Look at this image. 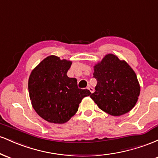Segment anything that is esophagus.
<instances>
[{
  "instance_id": "obj_1",
  "label": "esophagus",
  "mask_w": 158,
  "mask_h": 158,
  "mask_svg": "<svg viewBox=\"0 0 158 158\" xmlns=\"http://www.w3.org/2000/svg\"><path fill=\"white\" fill-rule=\"evenodd\" d=\"M88 89L90 90V93H93L94 90V88H92V87H90V86H88Z\"/></svg>"
}]
</instances>
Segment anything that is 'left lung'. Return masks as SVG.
<instances>
[{
    "mask_svg": "<svg viewBox=\"0 0 158 158\" xmlns=\"http://www.w3.org/2000/svg\"><path fill=\"white\" fill-rule=\"evenodd\" d=\"M97 84L90 96L101 110L111 116H121L135 106L140 86L135 72L125 60L109 53L94 66Z\"/></svg>",
    "mask_w": 158,
    "mask_h": 158,
    "instance_id": "obj_1",
    "label": "left lung"
}]
</instances>
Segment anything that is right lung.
Here are the masks:
<instances>
[{
  "label": "right lung",
  "instance_id": "1",
  "mask_svg": "<svg viewBox=\"0 0 158 158\" xmlns=\"http://www.w3.org/2000/svg\"><path fill=\"white\" fill-rule=\"evenodd\" d=\"M71 64L70 60L49 56L32 70L29 77L32 108L49 123H67L77 112L83 98L91 94L89 90L78 88L76 78L68 77Z\"/></svg>",
  "mask_w": 158,
  "mask_h": 158
}]
</instances>
